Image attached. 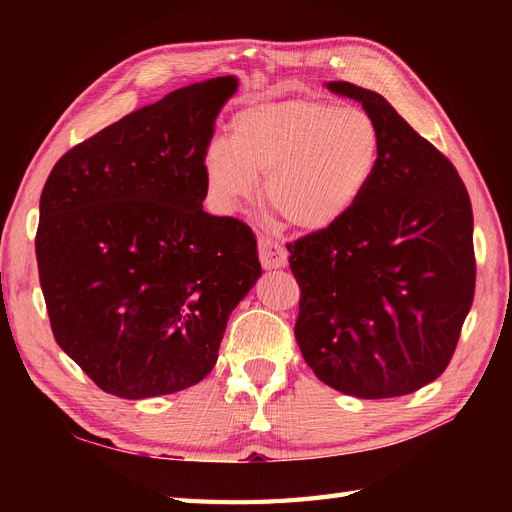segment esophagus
<instances>
[{
  "label": "esophagus",
  "instance_id": "obj_1",
  "mask_svg": "<svg viewBox=\"0 0 512 512\" xmlns=\"http://www.w3.org/2000/svg\"><path fill=\"white\" fill-rule=\"evenodd\" d=\"M258 254H260V262L262 267L267 271L271 269H282L288 265V252L282 243H277L273 239H260L258 241Z\"/></svg>",
  "mask_w": 512,
  "mask_h": 512
}]
</instances>
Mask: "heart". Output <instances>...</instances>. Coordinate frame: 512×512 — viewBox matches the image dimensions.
<instances>
[{"label":"heart","instance_id":"obj_1","mask_svg":"<svg viewBox=\"0 0 512 512\" xmlns=\"http://www.w3.org/2000/svg\"><path fill=\"white\" fill-rule=\"evenodd\" d=\"M380 158L376 121L327 100L252 104L232 117L230 141L205 153L211 194L241 207L265 179L267 205L299 230H327L361 203Z\"/></svg>","mask_w":512,"mask_h":512}]
</instances>
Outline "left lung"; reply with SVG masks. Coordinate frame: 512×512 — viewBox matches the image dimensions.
Here are the masks:
<instances>
[{
	"mask_svg": "<svg viewBox=\"0 0 512 512\" xmlns=\"http://www.w3.org/2000/svg\"><path fill=\"white\" fill-rule=\"evenodd\" d=\"M324 87L363 104L380 132V158L350 215L288 243L301 286L294 337L331 389L401 397L446 369L472 307L470 196L448 158L376 91Z\"/></svg>",
	"mask_w": 512,
	"mask_h": 512,
	"instance_id": "obj_1",
	"label": "left lung"
}]
</instances>
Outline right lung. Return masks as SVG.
<instances>
[{
    "instance_id": "right-lung-1",
    "label": "right lung",
    "mask_w": 512,
    "mask_h": 512,
    "mask_svg": "<svg viewBox=\"0 0 512 512\" xmlns=\"http://www.w3.org/2000/svg\"><path fill=\"white\" fill-rule=\"evenodd\" d=\"M218 76L170 91L53 166L36 258L55 342L104 393L160 397L218 361L228 316L262 267L250 226L203 211Z\"/></svg>"
}]
</instances>
